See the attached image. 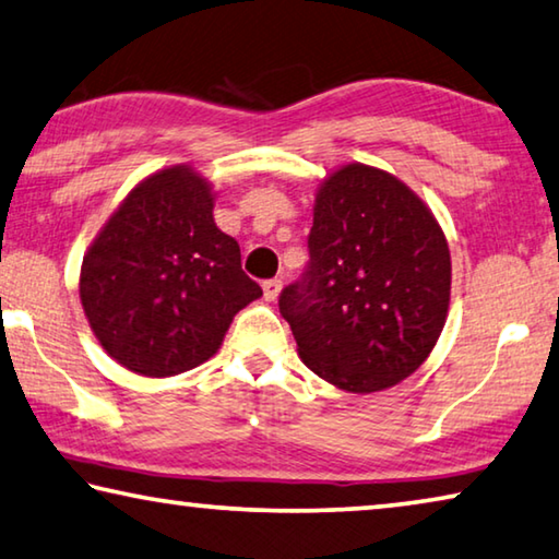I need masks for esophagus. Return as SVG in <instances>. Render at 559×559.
I'll return each mask as SVG.
<instances>
[{
  "mask_svg": "<svg viewBox=\"0 0 559 559\" xmlns=\"http://www.w3.org/2000/svg\"><path fill=\"white\" fill-rule=\"evenodd\" d=\"M281 288H283V283H281L278 278L265 281V283H263V298H265V300H276V298L281 296Z\"/></svg>",
  "mask_w": 559,
  "mask_h": 559,
  "instance_id": "obj_1",
  "label": "esophagus"
}]
</instances>
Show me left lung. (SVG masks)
Returning a JSON list of instances; mask_svg holds the SVG:
<instances>
[{
    "mask_svg": "<svg viewBox=\"0 0 559 559\" xmlns=\"http://www.w3.org/2000/svg\"><path fill=\"white\" fill-rule=\"evenodd\" d=\"M306 278L281 294L298 356L348 393L413 376L448 321V238L411 186L368 164H343L316 191Z\"/></svg>",
    "mask_w": 559,
    "mask_h": 559,
    "instance_id": "1",
    "label": "left lung"
}]
</instances>
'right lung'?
<instances>
[{
	"instance_id": "1",
	"label": "right lung",
	"mask_w": 559,
	"mask_h": 559,
	"mask_svg": "<svg viewBox=\"0 0 559 559\" xmlns=\"http://www.w3.org/2000/svg\"><path fill=\"white\" fill-rule=\"evenodd\" d=\"M216 191L191 164L141 179L88 243L79 298L102 348L131 373L201 366L263 290L214 221Z\"/></svg>"
}]
</instances>
